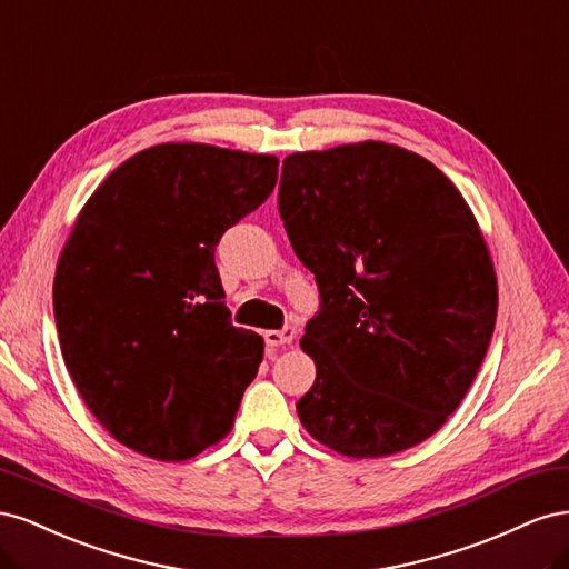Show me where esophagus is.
Masks as SVG:
<instances>
[{
  "label": "esophagus",
  "instance_id": "obj_1",
  "mask_svg": "<svg viewBox=\"0 0 569 569\" xmlns=\"http://www.w3.org/2000/svg\"><path fill=\"white\" fill-rule=\"evenodd\" d=\"M295 339H297L295 327H282V330H268L266 332L268 347H291Z\"/></svg>",
  "mask_w": 569,
  "mask_h": 569
}]
</instances>
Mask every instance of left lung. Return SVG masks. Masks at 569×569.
Wrapping results in <instances>:
<instances>
[{"instance_id":"1","label":"left lung","mask_w":569,"mask_h":569,"mask_svg":"<svg viewBox=\"0 0 569 569\" xmlns=\"http://www.w3.org/2000/svg\"><path fill=\"white\" fill-rule=\"evenodd\" d=\"M280 216L316 274L320 313L301 349L316 382L306 432L349 458L418 446L449 420L487 356L498 287L456 184L387 142L284 159Z\"/></svg>"}]
</instances>
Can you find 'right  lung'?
Instances as JSON below:
<instances>
[{
	"label": "right lung",
	"instance_id": "obj_1",
	"mask_svg": "<svg viewBox=\"0 0 569 569\" xmlns=\"http://www.w3.org/2000/svg\"><path fill=\"white\" fill-rule=\"evenodd\" d=\"M278 166L166 142L120 163L82 206L57 266V330L84 406L128 449L187 460L232 429L263 339L230 322L213 256L270 197Z\"/></svg>",
	"mask_w": 569,
	"mask_h": 569
}]
</instances>
